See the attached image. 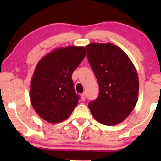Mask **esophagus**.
I'll return each instance as SVG.
<instances>
[{"label":"esophagus","instance_id":"34e87169","mask_svg":"<svg viewBox=\"0 0 161 161\" xmlns=\"http://www.w3.org/2000/svg\"><path fill=\"white\" fill-rule=\"evenodd\" d=\"M86 93H82V95H81V98H82V101H85L86 100Z\"/></svg>","mask_w":161,"mask_h":161}]
</instances>
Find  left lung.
I'll return each mask as SVG.
<instances>
[{
    "label": "left lung",
    "mask_w": 161,
    "mask_h": 161,
    "mask_svg": "<svg viewBox=\"0 0 161 161\" xmlns=\"http://www.w3.org/2000/svg\"><path fill=\"white\" fill-rule=\"evenodd\" d=\"M88 60L99 86V95L88 104L99 123L115 125L125 120L138 101L139 81L136 67L120 47L111 43L86 46Z\"/></svg>",
    "instance_id": "obj_1"
}]
</instances>
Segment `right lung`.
Here are the masks:
<instances>
[{"mask_svg": "<svg viewBox=\"0 0 161 161\" xmlns=\"http://www.w3.org/2000/svg\"><path fill=\"white\" fill-rule=\"evenodd\" d=\"M85 47L54 49L38 61L30 84V101L44 120L57 123L70 116L79 102L72 74L86 55Z\"/></svg>", "mask_w": 161, "mask_h": 161, "instance_id": "obj_1", "label": "right lung"}]
</instances>
